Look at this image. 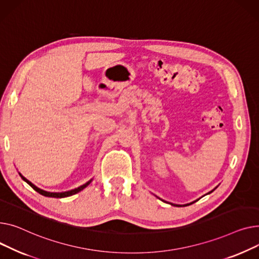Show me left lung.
Returning a JSON list of instances; mask_svg holds the SVG:
<instances>
[{"mask_svg": "<svg viewBox=\"0 0 259 259\" xmlns=\"http://www.w3.org/2000/svg\"><path fill=\"white\" fill-rule=\"evenodd\" d=\"M213 190H214V189H213ZM213 190H212V191H213ZM212 191H210V192H208V193H211ZM196 201H197V200H196ZM196 201H194V202H196ZM194 202H192V203H189V204H185V205H183V206H188V205H191V204H193ZM170 204H171V203H170ZM171 205H172V206H182V205H176V204H171Z\"/></svg>", "mask_w": 259, "mask_h": 259, "instance_id": "obj_1", "label": "left lung"}]
</instances>
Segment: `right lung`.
<instances>
[{"label":"right lung","mask_w":259,"mask_h":259,"mask_svg":"<svg viewBox=\"0 0 259 259\" xmlns=\"http://www.w3.org/2000/svg\"><path fill=\"white\" fill-rule=\"evenodd\" d=\"M20 176H21V178L26 182L27 184H29L35 191H37V192L40 193L41 195L49 196V197H60V199H62V197H67V196L73 195V194H75V193H77V192L81 191L82 189H84V188L91 183V182H92V180H90L89 182H87L85 184H83V185H81V186H79V187H77V188H75V189H72V190H69V191H65V192H49V191H45V190H42V189L36 187L34 184H32L31 182H30L29 180H27L25 177H23L21 174H20Z\"/></svg>","instance_id":"right-lung-1"}]
</instances>
